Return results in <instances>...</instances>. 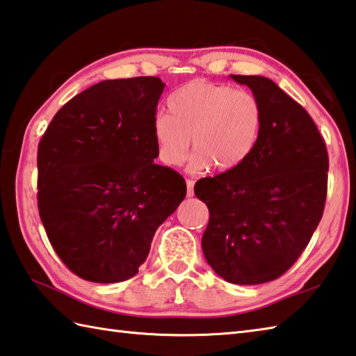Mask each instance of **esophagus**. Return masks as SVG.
Here are the masks:
<instances>
[{"mask_svg": "<svg viewBox=\"0 0 356 356\" xmlns=\"http://www.w3.org/2000/svg\"><path fill=\"white\" fill-rule=\"evenodd\" d=\"M194 194V182L193 180H186V196L193 197Z\"/></svg>", "mask_w": 356, "mask_h": 356, "instance_id": "34e87169", "label": "esophagus"}]
</instances>
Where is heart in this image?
I'll return each mask as SVG.
<instances>
[{"instance_id":"1","label":"heart","mask_w":356,"mask_h":356,"mask_svg":"<svg viewBox=\"0 0 356 356\" xmlns=\"http://www.w3.org/2000/svg\"><path fill=\"white\" fill-rule=\"evenodd\" d=\"M168 111L152 120L159 157L168 166L182 165L193 138L197 151L190 163L193 172L210 166L219 172L239 168L252 156L262 131L259 100L224 83H186L170 95Z\"/></svg>"}]
</instances>
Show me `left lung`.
Wrapping results in <instances>:
<instances>
[{
    "label": "left lung",
    "mask_w": 356,
    "mask_h": 356,
    "mask_svg": "<svg viewBox=\"0 0 356 356\" xmlns=\"http://www.w3.org/2000/svg\"><path fill=\"white\" fill-rule=\"evenodd\" d=\"M264 113L254 149L239 168L194 186L210 220L202 250L227 282L256 285L284 275L323 218L329 156L307 111L267 76L229 75Z\"/></svg>",
    "instance_id": "8db88e82"
}]
</instances>
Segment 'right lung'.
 Wrapping results in <instances>:
<instances>
[{
  "mask_svg": "<svg viewBox=\"0 0 356 356\" xmlns=\"http://www.w3.org/2000/svg\"><path fill=\"white\" fill-rule=\"evenodd\" d=\"M165 83L104 80L63 106L38 145V211L55 253L81 280L136 276L156 229L185 199L179 172L154 163L152 120Z\"/></svg>",
  "mask_w": 356,
  "mask_h": 356,
  "instance_id": "1",
  "label": "right lung"
}]
</instances>
